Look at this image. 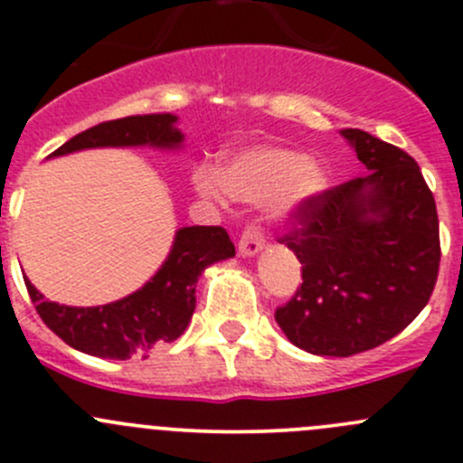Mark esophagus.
I'll return each instance as SVG.
<instances>
[{
  "instance_id": "1",
  "label": "esophagus",
  "mask_w": 463,
  "mask_h": 463,
  "mask_svg": "<svg viewBox=\"0 0 463 463\" xmlns=\"http://www.w3.org/2000/svg\"><path fill=\"white\" fill-rule=\"evenodd\" d=\"M262 246H265V232L260 231V226H258V223L246 226L240 237V256L244 258L256 256V253L262 251Z\"/></svg>"
}]
</instances>
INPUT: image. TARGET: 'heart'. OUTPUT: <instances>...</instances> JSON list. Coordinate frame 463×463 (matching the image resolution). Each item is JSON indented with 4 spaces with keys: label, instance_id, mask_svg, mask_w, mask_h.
Instances as JSON below:
<instances>
[{
    "label": "heart",
    "instance_id": "heart-1",
    "mask_svg": "<svg viewBox=\"0 0 463 463\" xmlns=\"http://www.w3.org/2000/svg\"><path fill=\"white\" fill-rule=\"evenodd\" d=\"M329 168L299 150L251 146L231 155L222 173L198 168L194 189L203 198L223 203L231 196L246 203H269L279 217H295L329 189Z\"/></svg>",
    "mask_w": 463,
    "mask_h": 463
}]
</instances>
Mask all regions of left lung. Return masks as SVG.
Returning a JSON list of instances; mask_svg holds the SVG:
<instances>
[{
  "instance_id": "1",
  "label": "left lung",
  "mask_w": 463,
  "mask_h": 463,
  "mask_svg": "<svg viewBox=\"0 0 463 463\" xmlns=\"http://www.w3.org/2000/svg\"><path fill=\"white\" fill-rule=\"evenodd\" d=\"M368 173L326 189L280 237L301 262V288L276 322L317 356L368 352L407 329L439 276L436 203L416 159L363 129H343Z\"/></svg>"
}]
</instances>
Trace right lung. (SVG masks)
<instances>
[{"instance_id": "obj_1", "label": "right lung", "mask_w": 463, "mask_h": 463, "mask_svg": "<svg viewBox=\"0 0 463 463\" xmlns=\"http://www.w3.org/2000/svg\"><path fill=\"white\" fill-rule=\"evenodd\" d=\"M178 116L146 114L89 128L56 148L50 157L89 148H129L150 146L178 150L184 134L175 128ZM235 256V246L222 226H184L173 237L164 265L153 279L132 295L105 306H63L47 301L24 279L43 322L72 349L98 358L125 361L132 354H146L155 345L173 343L189 326L196 308L198 276L214 262Z\"/></svg>"}]
</instances>
